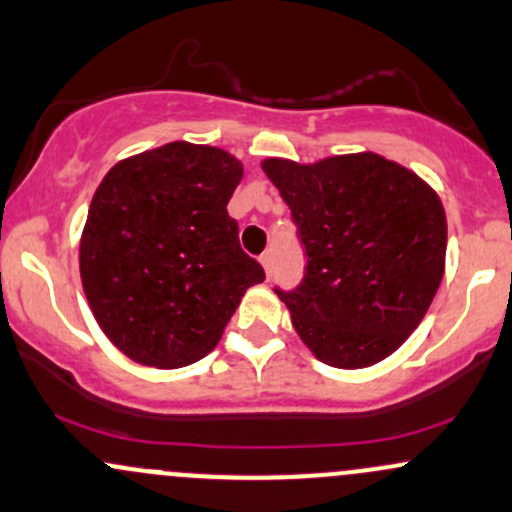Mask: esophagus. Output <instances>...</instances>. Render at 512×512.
Listing matches in <instances>:
<instances>
[{
    "label": "esophagus",
    "instance_id": "1",
    "mask_svg": "<svg viewBox=\"0 0 512 512\" xmlns=\"http://www.w3.org/2000/svg\"><path fill=\"white\" fill-rule=\"evenodd\" d=\"M260 262H262V267H265L267 277H272V272H274V257H272V252H265V255L260 257Z\"/></svg>",
    "mask_w": 512,
    "mask_h": 512
}]
</instances>
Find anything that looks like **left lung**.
Here are the masks:
<instances>
[{
	"label": "left lung",
	"mask_w": 512,
	"mask_h": 512,
	"mask_svg": "<svg viewBox=\"0 0 512 512\" xmlns=\"http://www.w3.org/2000/svg\"><path fill=\"white\" fill-rule=\"evenodd\" d=\"M306 250L291 291L274 289L320 362L362 369L406 342L445 274L447 218L418 174L374 153L316 165L269 157Z\"/></svg>",
	"instance_id": "1"
}]
</instances>
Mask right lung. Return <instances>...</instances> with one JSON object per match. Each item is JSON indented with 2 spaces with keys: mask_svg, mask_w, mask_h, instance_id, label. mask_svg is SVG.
I'll return each instance as SVG.
<instances>
[{
  "mask_svg": "<svg viewBox=\"0 0 512 512\" xmlns=\"http://www.w3.org/2000/svg\"><path fill=\"white\" fill-rule=\"evenodd\" d=\"M243 165L177 140L101 179L80 243L84 294L106 338L148 367L206 357L265 269L245 255L228 201Z\"/></svg>",
  "mask_w": 512,
  "mask_h": 512,
  "instance_id": "right-lung-1",
  "label": "right lung"
}]
</instances>
